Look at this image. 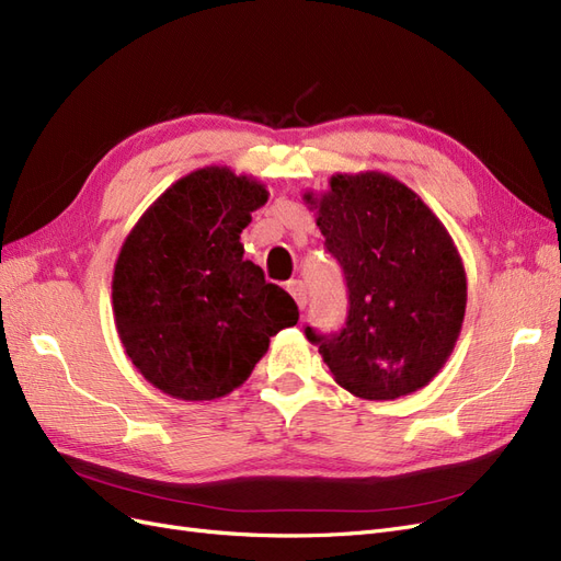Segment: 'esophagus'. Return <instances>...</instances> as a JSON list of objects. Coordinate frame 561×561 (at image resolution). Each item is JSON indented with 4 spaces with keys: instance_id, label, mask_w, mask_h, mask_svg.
<instances>
[{
    "instance_id": "esophagus-1",
    "label": "esophagus",
    "mask_w": 561,
    "mask_h": 561,
    "mask_svg": "<svg viewBox=\"0 0 561 561\" xmlns=\"http://www.w3.org/2000/svg\"><path fill=\"white\" fill-rule=\"evenodd\" d=\"M287 293H290V295L295 297V301H297V307H299V309L307 307L309 293H307V285H304L301 280H290V283H287Z\"/></svg>"
}]
</instances>
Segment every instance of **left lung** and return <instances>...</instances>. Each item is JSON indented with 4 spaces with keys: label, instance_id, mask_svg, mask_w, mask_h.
Instances as JSON below:
<instances>
[{
    "label": "left lung",
    "instance_id": "8db88e82",
    "mask_svg": "<svg viewBox=\"0 0 561 561\" xmlns=\"http://www.w3.org/2000/svg\"><path fill=\"white\" fill-rule=\"evenodd\" d=\"M304 198L348 290L342 330L304 334L353 396L414 393L447 363L466 316V271L451 236L410 186L383 173L334 175L325 194Z\"/></svg>",
    "mask_w": 561,
    "mask_h": 561
}]
</instances>
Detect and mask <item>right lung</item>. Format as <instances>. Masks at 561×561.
Masks as SVG:
<instances>
[{
    "mask_svg": "<svg viewBox=\"0 0 561 561\" xmlns=\"http://www.w3.org/2000/svg\"><path fill=\"white\" fill-rule=\"evenodd\" d=\"M268 198L264 184L210 165L151 203L118 252L116 332L140 375L180 400L239 388L268 339L299 320L295 299L243 260L241 231Z\"/></svg>",
    "mask_w": 561,
    "mask_h": 561,
    "instance_id": "1",
    "label": "right lung"
}]
</instances>
